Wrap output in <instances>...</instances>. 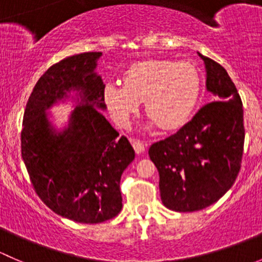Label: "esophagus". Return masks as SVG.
Listing matches in <instances>:
<instances>
[{
  "instance_id": "esophagus-1",
  "label": "esophagus",
  "mask_w": 262,
  "mask_h": 262,
  "mask_svg": "<svg viewBox=\"0 0 262 262\" xmlns=\"http://www.w3.org/2000/svg\"><path fill=\"white\" fill-rule=\"evenodd\" d=\"M132 144H133V148L134 150H136L137 155H141V153L144 152V149H146V144L142 141H139V139H132Z\"/></svg>"
}]
</instances>
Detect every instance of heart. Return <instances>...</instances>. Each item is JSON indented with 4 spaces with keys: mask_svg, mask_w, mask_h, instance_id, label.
<instances>
[{
    "mask_svg": "<svg viewBox=\"0 0 262 262\" xmlns=\"http://www.w3.org/2000/svg\"><path fill=\"white\" fill-rule=\"evenodd\" d=\"M124 86L106 83L104 100L113 119L121 126L129 125L132 115L144 101L149 114L147 129L160 124L163 129H178L194 112L202 78L198 68L189 62L149 59L134 63L123 77Z\"/></svg>",
    "mask_w": 262,
    "mask_h": 262,
    "instance_id": "1",
    "label": "heart"
}]
</instances>
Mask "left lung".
Returning a JSON list of instances; mask_svg holds the SVG:
<instances>
[{
  "mask_svg": "<svg viewBox=\"0 0 262 262\" xmlns=\"http://www.w3.org/2000/svg\"><path fill=\"white\" fill-rule=\"evenodd\" d=\"M198 54L213 102L148 150L160 173L161 200L175 212L202 210L218 202L236 181L244 155V109L236 86L219 63Z\"/></svg>",
  "mask_w": 262,
  "mask_h": 262,
  "instance_id": "left-lung-1",
  "label": "left lung"
}]
</instances>
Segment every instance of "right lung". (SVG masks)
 Masks as SVG:
<instances>
[{
    "instance_id": "1",
    "label": "right lung",
    "mask_w": 262,
    "mask_h": 262,
    "mask_svg": "<svg viewBox=\"0 0 262 262\" xmlns=\"http://www.w3.org/2000/svg\"><path fill=\"white\" fill-rule=\"evenodd\" d=\"M101 52L64 58L39 78L24 113L21 156L36 194L58 215L101 223L123 208L120 179L136 157L133 147L102 112L105 84L97 75ZM75 104L58 128L48 110Z\"/></svg>"
}]
</instances>
